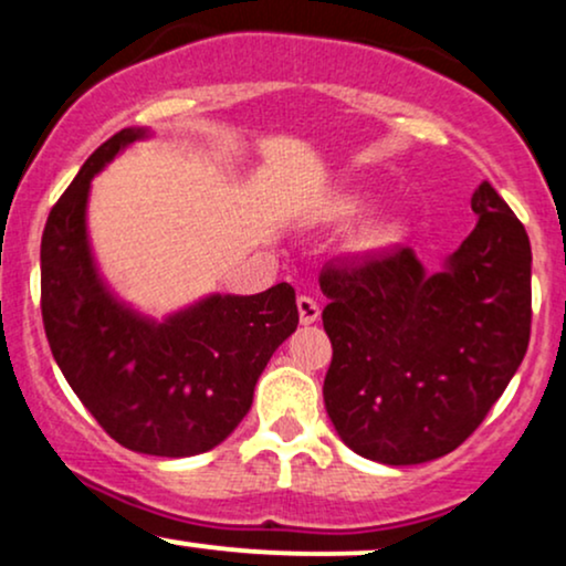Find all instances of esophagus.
Returning <instances> with one entry per match:
<instances>
[{
	"label": "esophagus",
	"mask_w": 566,
	"mask_h": 566,
	"mask_svg": "<svg viewBox=\"0 0 566 566\" xmlns=\"http://www.w3.org/2000/svg\"><path fill=\"white\" fill-rule=\"evenodd\" d=\"M297 314H301V324H314L319 319L322 308L311 295H301L297 297Z\"/></svg>",
	"instance_id": "obj_1"
}]
</instances>
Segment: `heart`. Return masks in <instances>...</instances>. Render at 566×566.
Segmentation results:
<instances>
[{"mask_svg": "<svg viewBox=\"0 0 566 566\" xmlns=\"http://www.w3.org/2000/svg\"><path fill=\"white\" fill-rule=\"evenodd\" d=\"M394 239V229H375L373 233H369L367 244L369 247H380V244H388Z\"/></svg>", "mask_w": 566, "mask_h": 566, "instance_id": "1", "label": "heart"}]
</instances>
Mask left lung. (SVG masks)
<instances>
[{
  "mask_svg": "<svg viewBox=\"0 0 566 566\" xmlns=\"http://www.w3.org/2000/svg\"><path fill=\"white\" fill-rule=\"evenodd\" d=\"M471 210L476 229L433 276L409 247L322 269V322L333 343L324 405L361 458L415 465L452 452L527 354L530 237L486 180Z\"/></svg>",
  "mask_w": 566,
  "mask_h": 566,
  "instance_id": "1",
  "label": "left lung"
}]
</instances>
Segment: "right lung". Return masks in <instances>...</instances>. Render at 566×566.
Returning a JSON list of instances; mask_svg holds the SVG:
<instances>
[{
	"label": "right lung",
	"instance_id": "right-lung-1",
	"mask_svg": "<svg viewBox=\"0 0 566 566\" xmlns=\"http://www.w3.org/2000/svg\"><path fill=\"white\" fill-rule=\"evenodd\" d=\"M122 129L95 148L42 233V322L63 378L122 447L157 458L212 450L242 423L271 354L297 329L292 284L226 295L165 324L129 314L103 290L84 205L93 175L140 138Z\"/></svg>",
	"mask_w": 566,
	"mask_h": 566
}]
</instances>
